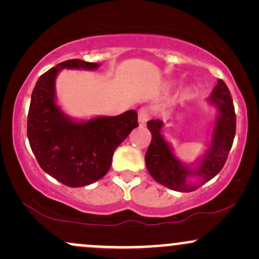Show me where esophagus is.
Masks as SVG:
<instances>
[{"mask_svg": "<svg viewBox=\"0 0 259 259\" xmlns=\"http://www.w3.org/2000/svg\"><path fill=\"white\" fill-rule=\"evenodd\" d=\"M138 118H139V124L141 126L146 125L147 120L150 119V111L147 108H141L138 112Z\"/></svg>", "mask_w": 259, "mask_h": 259, "instance_id": "obj_1", "label": "esophagus"}]
</instances>
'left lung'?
<instances>
[{
    "instance_id": "left-lung-1",
    "label": "left lung",
    "mask_w": 259,
    "mask_h": 259,
    "mask_svg": "<svg viewBox=\"0 0 259 259\" xmlns=\"http://www.w3.org/2000/svg\"><path fill=\"white\" fill-rule=\"evenodd\" d=\"M207 101L217 109L212 136L202 156L190 165L175 156L171 145L163 136V121L159 119L147 121L152 140L145 156V162L148 173L160 185L174 191L191 192L213 179L224 167L233 146L236 117L230 91L222 79H218Z\"/></svg>"
}]
</instances>
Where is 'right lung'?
<instances>
[{
  "instance_id": "add662e5",
  "label": "right lung",
  "mask_w": 259,
  "mask_h": 259,
  "mask_svg": "<svg viewBox=\"0 0 259 259\" xmlns=\"http://www.w3.org/2000/svg\"><path fill=\"white\" fill-rule=\"evenodd\" d=\"M99 67V63L68 59L42 74L31 94L26 132L32 153L44 171L69 187L90 185L105 177L115 148L139 126L134 109L114 117L78 120L58 106L56 79L61 70Z\"/></svg>"
}]
</instances>
